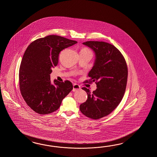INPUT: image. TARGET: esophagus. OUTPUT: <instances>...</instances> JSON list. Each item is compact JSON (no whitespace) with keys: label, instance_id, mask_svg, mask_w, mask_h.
Returning a JSON list of instances; mask_svg holds the SVG:
<instances>
[{"label":"esophagus","instance_id":"1","mask_svg":"<svg viewBox=\"0 0 157 157\" xmlns=\"http://www.w3.org/2000/svg\"><path fill=\"white\" fill-rule=\"evenodd\" d=\"M80 86L79 84H77V83H75V84H73V91L74 92L75 91H77L78 90H80Z\"/></svg>","mask_w":157,"mask_h":157}]
</instances>
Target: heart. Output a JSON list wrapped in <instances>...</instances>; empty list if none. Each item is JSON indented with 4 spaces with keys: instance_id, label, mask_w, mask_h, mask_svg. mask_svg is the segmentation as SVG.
<instances>
[{
    "instance_id": "heart-1",
    "label": "heart",
    "mask_w": 157,
    "mask_h": 157,
    "mask_svg": "<svg viewBox=\"0 0 157 157\" xmlns=\"http://www.w3.org/2000/svg\"><path fill=\"white\" fill-rule=\"evenodd\" d=\"M80 52H85V53H88V52H89V53H91V52L90 50H89L87 48H83V49L81 50Z\"/></svg>"
}]
</instances>
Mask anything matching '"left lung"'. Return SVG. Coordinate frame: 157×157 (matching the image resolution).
Here are the masks:
<instances>
[{
  "label": "left lung",
  "instance_id": "left-lung-1",
  "mask_svg": "<svg viewBox=\"0 0 157 157\" xmlns=\"http://www.w3.org/2000/svg\"><path fill=\"white\" fill-rule=\"evenodd\" d=\"M83 44L94 50L95 61L86 83L95 82L97 88L91 92L83 87L88 98L80 105L81 112L90 119H101L110 114L121 102L126 89L128 67L122 54L114 45L103 41Z\"/></svg>",
  "mask_w": 157,
  "mask_h": 157
}]
</instances>
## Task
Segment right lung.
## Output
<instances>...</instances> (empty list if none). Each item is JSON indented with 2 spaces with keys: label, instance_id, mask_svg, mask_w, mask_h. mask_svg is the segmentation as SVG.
Returning <instances> with one entry per match:
<instances>
[{
  "label": "right lung",
  "instance_id": "obj_1",
  "mask_svg": "<svg viewBox=\"0 0 157 157\" xmlns=\"http://www.w3.org/2000/svg\"><path fill=\"white\" fill-rule=\"evenodd\" d=\"M77 41L49 35L31 42L24 54L19 69L20 90L32 110L40 115L57 111L62 100L73 90L69 80L50 81L52 68L56 66L61 51Z\"/></svg>",
  "mask_w": 157,
  "mask_h": 157
}]
</instances>
